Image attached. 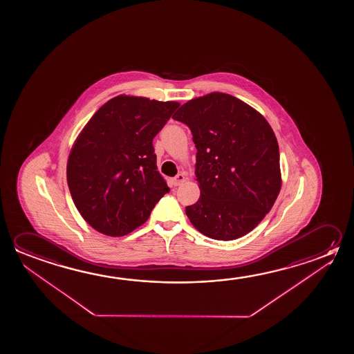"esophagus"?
Here are the masks:
<instances>
[{
    "label": "esophagus",
    "instance_id": "1",
    "mask_svg": "<svg viewBox=\"0 0 354 354\" xmlns=\"http://www.w3.org/2000/svg\"><path fill=\"white\" fill-rule=\"evenodd\" d=\"M186 181V174L185 173H180V174L176 175L174 179H173V184L175 186H179L183 184V183H185Z\"/></svg>",
    "mask_w": 354,
    "mask_h": 354
}]
</instances>
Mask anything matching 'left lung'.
Masks as SVG:
<instances>
[{
    "mask_svg": "<svg viewBox=\"0 0 354 354\" xmlns=\"http://www.w3.org/2000/svg\"><path fill=\"white\" fill-rule=\"evenodd\" d=\"M173 117L192 129L197 149L200 197L186 216L206 237H243L272 209L281 189L270 124L250 104L222 93L190 100Z\"/></svg>",
    "mask_w": 354,
    "mask_h": 354,
    "instance_id": "1",
    "label": "left lung"
}]
</instances>
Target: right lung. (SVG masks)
<instances>
[{
    "label": "right lung",
    "mask_w": 354,
    "mask_h": 354,
    "mask_svg": "<svg viewBox=\"0 0 354 354\" xmlns=\"http://www.w3.org/2000/svg\"><path fill=\"white\" fill-rule=\"evenodd\" d=\"M179 102L118 95L77 136L66 164L70 194L97 232L121 237L143 225L169 187L153 138Z\"/></svg>",
    "instance_id": "1"
}]
</instances>
